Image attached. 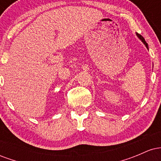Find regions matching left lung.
I'll return each mask as SVG.
<instances>
[{
    "instance_id": "obj_1",
    "label": "left lung",
    "mask_w": 161,
    "mask_h": 161,
    "mask_svg": "<svg viewBox=\"0 0 161 161\" xmlns=\"http://www.w3.org/2000/svg\"><path fill=\"white\" fill-rule=\"evenodd\" d=\"M136 35H137V36L138 37V38H140V39H141V40H142V42H143V43H144V44H145V46H146V47H147V49H148V45H147V43H146V42H145V38H143V37H142V36H141V35L138 34V33H137V34H136Z\"/></svg>"
}]
</instances>
